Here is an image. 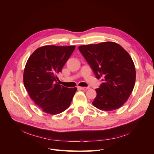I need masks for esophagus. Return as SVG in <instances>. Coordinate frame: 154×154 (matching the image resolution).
I'll return each mask as SVG.
<instances>
[{"label":"esophagus","instance_id":"34e87169","mask_svg":"<svg viewBox=\"0 0 154 154\" xmlns=\"http://www.w3.org/2000/svg\"><path fill=\"white\" fill-rule=\"evenodd\" d=\"M78 88H80L82 90H88L89 87H78Z\"/></svg>","mask_w":154,"mask_h":154}]
</instances>
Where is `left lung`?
<instances>
[{
  "instance_id": "obj_1",
  "label": "left lung",
  "mask_w": 154,
  "mask_h": 154,
  "mask_svg": "<svg viewBox=\"0 0 154 154\" xmlns=\"http://www.w3.org/2000/svg\"><path fill=\"white\" fill-rule=\"evenodd\" d=\"M97 79L103 83L96 89L92 105L101 110L112 111L127 101L136 82L133 60L122 46L113 42L79 46Z\"/></svg>"
}]
</instances>
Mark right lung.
I'll list each match as a JSON object with an SVG mask.
<instances>
[{"label":"right lung","instance_id":"1","mask_svg":"<svg viewBox=\"0 0 154 154\" xmlns=\"http://www.w3.org/2000/svg\"><path fill=\"white\" fill-rule=\"evenodd\" d=\"M75 48V45L42 46L27 60L23 76L24 87L32 100L44 112L60 114L71 103L77 88L60 85L57 75Z\"/></svg>","mask_w":154,"mask_h":154}]
</instances>
